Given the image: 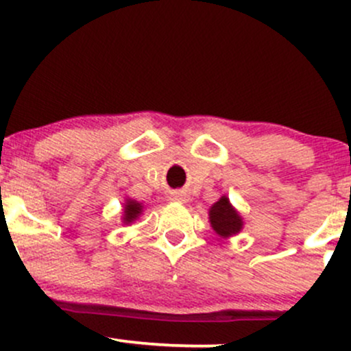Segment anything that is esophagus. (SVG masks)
<instances>
[{
    "instance_id": "34e87169",
    "label": "esophagus",
    "mask_w": 351,
    "mask_h": 351,
    "mask_svg": "<svg viewBox=\"0 0 351 351\" xmlns=\"http://www.w3.org/2000/svg\"><path fill=\"white\" fill-rule=\"evenodd\" d=\"M171 199H172V200H179V202H182V200H184V197L180 195V194H172Z\"/></svg>"
}]
</instances>
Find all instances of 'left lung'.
I'll return each instance as SVG.
<instances>
[{
    "label": "left lung",
    "instance_id": "left-lung-1",
    "mask_svg": "<svg viewBox=\"0 0 351 351\" xmlns=\"http://www.w3.org/2000/svg\"><path fill=\"white\" fill-rule=\"evenodd\" d=\"M208 220L210 226L220 237H232L239 234L243 227V220L239 212L232 207L228 197L222 195L208 210Z\"/></svg>",
    "mask_w": 351,
    "mask_h": 351
}]
</instances>
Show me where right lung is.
Here are the masks:
<instances>
[{
  "instance_id": "obj_1",
  "label": "right lung",
  "mask_w": 351,
  "mask_h": 351,
  "mask_svg": "<svg viewBox=\"0 0 351 351\" xmlns=\"http://www.w3.org/2000/svg\"><path fill=\"white\" fill-rule=\"evenodd\" d=\"M143 204H139L137 200H132V199H125V204H124V217H123V222L128 226V223H132L134 220L139 217L141 214H143Z\"/></svg>"
}]
</instances>
